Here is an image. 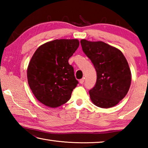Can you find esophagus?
I'll list each match as a JSON object with an SVG mask.
<instances>
[{
    "label": "esophagus",
    "instance_id": "34e87169",
    "mask_svg": "<svg viewBox=\"0 0 148 148\" xmlns=\"http://www.w3.org/2000/svg\"><path fill=\"white\" fill-rule=\"evenodd\" d=\"M84 81H85V78H82V79H81L79 80V84H84Z\"/></svg>",
    "mask_w": 148,
    "mask_h": 148
}]
</instances>
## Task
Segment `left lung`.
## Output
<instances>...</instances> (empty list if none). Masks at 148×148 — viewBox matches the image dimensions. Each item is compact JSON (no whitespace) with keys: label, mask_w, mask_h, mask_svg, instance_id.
Instances as JSON below:
<instances>
[{"label":"left lung","mask_w":148,"mask_h":148,"mask_svg":"<svg viewBox=\"0 0 148 148\" xmlns=\"http://www.w3.org/2000/svg\"><path fill=\"white\" fill-rule=\"evenodd\" d=\"M80 43L97 71L96 84L89 92L92 102L102 108L115 106L131 86V72L126 58L119 49L104 42L82 39Z\"/></svg>","instance_id":"left-lung-1"}]
</instances>
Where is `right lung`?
<instances>
[{
  "label": "right lung",
  "instance_id": "right-lung-1",
  "mask_svg": "<svg viewBox=\"0 0 148 148\" xmlns=\"http://www.w3.org/2000/svg\"><path fill=\"white\" fill-rule=\"evenodd\" d=\"M79 45L77 39H57L41 45L34 52L27 68V80L42 104L57 108L71 99L78 82L69 59Z\"/></svg>",
  "mask_w": 148,
  "mask_h": 148
}]
</instances>
